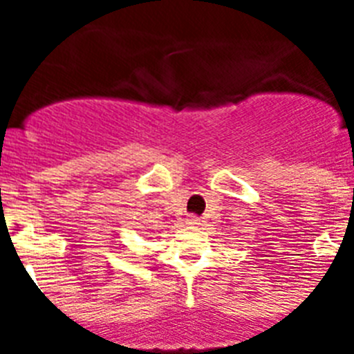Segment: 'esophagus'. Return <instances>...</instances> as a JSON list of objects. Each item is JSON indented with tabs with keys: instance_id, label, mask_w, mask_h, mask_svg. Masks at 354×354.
Here are the masks:
<instances>
[{
	"instance_id": "34e87169",
	"label": "esophagus",
	"mask_w": 354,
	"mask_h": 354,
	"mask_svg": "<svg viewBox=\"0 0 354 354\" xmlns=\"http://www.w3.org/2000/svg\"><path fill=\"white\" fill-rule=\"evenodd\" d=\"M187 223H189V225H200V218H198V216L192 214L189 218H187Z\"/></svg>"
}]
</instances>
